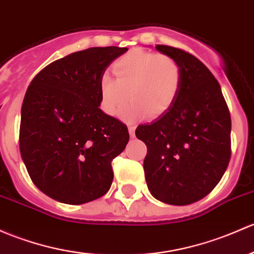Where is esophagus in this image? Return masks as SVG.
Instances as JSON below:
<instances>
[{
	"label": "esophagus",
	"instance_id": "esophagus-1",
	"mask_svg": "<svg viewBox=\"0 0 254 254\" xmlns=\"http://www.w3.org/2000/svg\"><path fill=\"white\" fill-rule=\"evenodd\" d=\"M135 125H129V134H130V136H131V137H134V135H135Z\"/></svg>",
	"mask_w": 254,
	"mask_h": 254
}]
</instances>
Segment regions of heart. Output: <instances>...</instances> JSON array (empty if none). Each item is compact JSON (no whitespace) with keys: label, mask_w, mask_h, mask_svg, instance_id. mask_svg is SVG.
I'll return each mask as SVG.
<instances>
[{"label":"heart","mask_w":254,"mask_h":254,"mask_svg":"<svg viewBox=\"0 0 254 254\" xmlns=\"http://www.w3.org/2000/svg\"><path fill=\"white\" fill-rule=\"evenodd\" d=\"M113 71L117 79L109 73L100 78L101 107L108 116H118L130 98L132 102L123 111L127 120L162 116L174 103L183 82V68L175 58L141 49L120 56Z\"/></svg>","instance_id":"b5f03b06"}]
</instances>
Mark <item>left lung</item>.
Segmentation results:
<instances>
[{"instance_id":"obj_1","label":"left lung","mask_w":254,"mask_h":254,"mask_svg":"<svg viewBox=\"0 0 254 254\" xmlns=\"http://www.w3.org/2000/svg\"><path fill=\"white\" fill-rule=\"evenodd\" d=\"M183 68L172 107L135 134L146 143L148 190L168 204L186 205L207 196L223 178L231 157V118L220 85L191 53L157 45Z\"/></svg>"}]
</instances>
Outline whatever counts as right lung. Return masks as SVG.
Here are the masks:
<instances>
[{"mask_svg": "<svg viewBox=\"0 0 254 254\" xmlns=\"http://www.w3.org/2000/svg\"><path fill=\"white\" fill-rule=\"evenodd\" d=\"M127 47H91L45 66L21 106L19 149L30 179L45 194L82 204L107 193L112 161L124 151V123L100 109V78Z\"/></svg>", "mask_w": 254, "mask_h": 254, "instance_id": "obj_1", "label": "right lung"}]
</instances>
